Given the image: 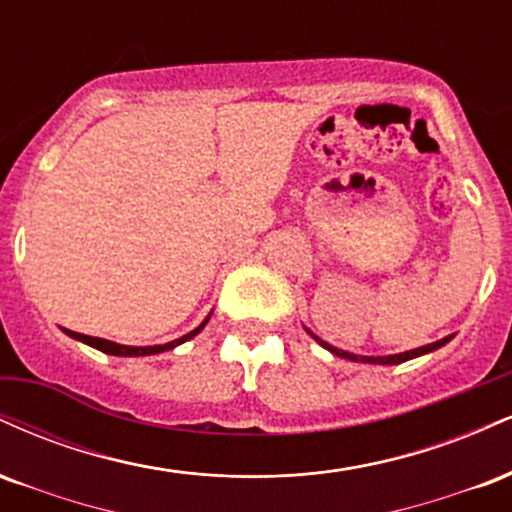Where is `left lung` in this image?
<instances>
[{
  "mask_svg": "<svg viewBox=\"0 0 512 512\" xmlns=\"http://www.w3.org/2000/svg\"><path fill=\"white\" fill-rule=\"evenodd\" d=\"M305 332H308L310 337H313L315 342L322 346V349H327V351H330V354H334V356H339V358H346V361H356V363H375V366H397V363L411 361V358H419V356H424V354H431V351L440 349V346H445V344L450 342L452 337H455V334H448V337L438 339V342H431V344H426V346H419V349L402 351V354H390V356H358V354H351V351L337 349V346L327 344L325 339H320V337H317V334H315V332H310L308 327H305Z\"/></svg>",
  "mask_w": 512,
  "mask_h": 512,
  "instance_id": "8db88e82",
  "label": "left lung"
}]
</instances>
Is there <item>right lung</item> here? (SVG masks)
<instances>
[{
	"mask_svg": "<svg viewBox=\"0 0 512 512\" xmlns=\"http://www.w3.org/2000/svg\"><path fill=\"white\" fill-rule=\"evenodd\" d=\"M209 317H211V313H209L207 317H204L202 325L195 327V330H192V332L182 334L180 339H173V342H168V344H154V346H127V344H115V342H108V339L88 337V334H79V332H72V330H64V334H67V337L76 339V342H84V344H88V346H93V349L103 351V354H110V356H154V354H163V351H170V349H175V346L185 344L187 339L197 337V334L204 330V325H207V322H209Z\"/></svg>",
	"mask_w": 512,
	"mask_h": 512,
	"instance_id": "right-lung-1",
	"label": "right lung"
}]
</instances>
